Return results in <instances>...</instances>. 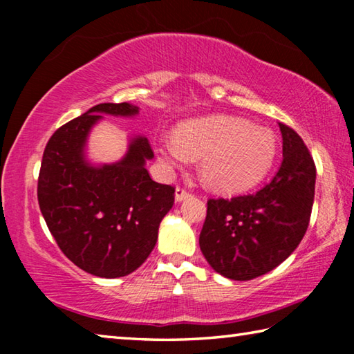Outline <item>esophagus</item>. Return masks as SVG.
<instances>
[{"label":"esophagus","instance_id":"esophagus-1","mask_svg":"<svg viewBox=\"0 0 354 354\" xmlns=\"http://www.w3.org/2000/svg\"><path fill=\"white\" fill-rule=\"evenodd\" d=\"M190 196V194L185 189H183V187H176V192H175V200L178 201V203H181V201H184L185 198H189Z\"/></svg>","mask_w":354,"mask_h":354}]
</instances>
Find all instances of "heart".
Segmentation results:
<instances>
[{"instance_id":"b5f03b06","label":"heart","mask_w":354,"mask_h":354,"mask_svg":"<svg viewBox=\"0 0 354 354\" xmlns=\"http://www.w3.org/2000/svg\"><path fill=\"white\" fill-rule=\"evenodd\" d=\"M270 129L231 115H212L179 124L175 137L158 143L160 159L170 167L200 158L203 183L223 194L248 190L262 181L277 158Z\"/></svg>"}]
</instances>
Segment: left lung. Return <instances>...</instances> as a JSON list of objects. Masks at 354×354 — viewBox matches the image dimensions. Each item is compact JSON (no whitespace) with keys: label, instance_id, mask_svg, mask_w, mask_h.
I'll return each instance as SVG.
<instances>
[{"label":"left lung","instance_id":"obj_1","mask_svg":"<svg viewBox=\"0 0 354 354\" xmlns=\"http://www.w3.org/2000/svg\"><path fill=\"white\" fill-rule=\"evenodd\" d=\"M283 162L253 195L207 201L200 248L215 272L234 281L266 274L284 262L308 230L315 164L295 131L279 123Z\"/></svg>","mask_w":354,"mask_h":354}]
</instances>
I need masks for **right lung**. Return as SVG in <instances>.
Segmentation results:
<instances>
[{"mask_svg":"<svg viewBox=\"0 0 354 354\" xmlns=\"http://www.w3.org/2000/svg\"><path fill=\"white\" fill-rule=\"evenodd\" d=\"M101 113L133 117L139 107L97 104L59 128L45 147L37 198L48 230L75 266L100 278H120L153 251L175 187L149 178L145 162L154 153L147 137H133L115 164L88 162L87 137Z\"/></svg>","mask_w":354,"mask_h":354,"instance_id":"1","label":"right lung"}]
</instances>
